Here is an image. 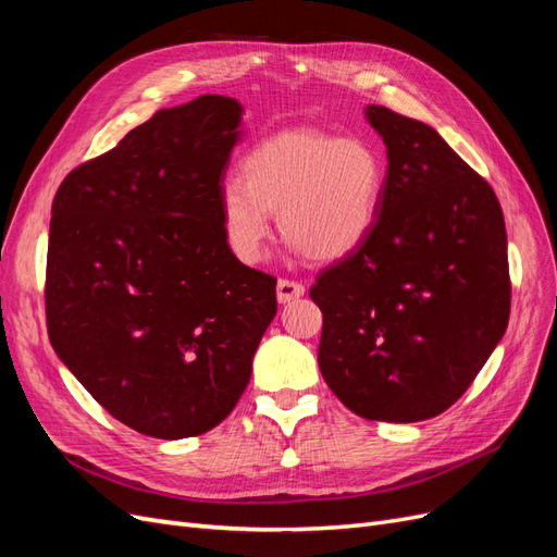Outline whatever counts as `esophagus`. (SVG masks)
Here are the masks:
<instances>
[{"label": "esophagus", "instance_id": "1", "mask_svg": "<svg viewBox=\"0 0 557 557\" xmlns=\"http://www.w3.org/2000/svg\"><path fill=\"white\" fill-rule=\"evenodd\" d=\"M301 295H305V285L297 283V281L281 278V281L276 283V299L281 301V305H288V301L299 299Z\"/></svg>", "mask_w": 557, "mask_h": 557}]
</instances>
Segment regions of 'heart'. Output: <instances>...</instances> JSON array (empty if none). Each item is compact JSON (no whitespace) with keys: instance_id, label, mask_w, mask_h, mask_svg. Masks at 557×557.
Returning <instances> with one entry per match:
<instances>
[{"instance_id":"1","label":"heart","mask_w":557,"mask_h":557,"mask_svg":"<svg viewBox=\"0 0 557 557\" xmlns=\"http://www.w3.org/2000/svg\"><path fill=\"white\" fill-rule=\"evenodd\" d=\"M385 160L362 137L320 129L281 132L242 160V178H230L218 197L227 250L242 264H260L278 232L311 262L352 256L372 234L385 193Z\"/></svg>"}]
</instances>
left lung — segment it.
I'll list each match as a JSON object with an SVG mask.
<instances>
[{
	"mask_svg": "<svg viewBox=\"0 0 557 557\" xmlns=\"http://www.w3.org/2000/svg\"><path fill=\"white\" fill-rule=\"evenodd\" d=\"M387 176L369 239L315 278L318 367L367 420L446 411L509 325L507 227L487 185L434 127L367 107Z\"/></svg>",
	"mask_w": 557,
	"mask_h": 557,
	"instance_id": "left-lung-1",
	"label": "left lung"
}]
</instances>
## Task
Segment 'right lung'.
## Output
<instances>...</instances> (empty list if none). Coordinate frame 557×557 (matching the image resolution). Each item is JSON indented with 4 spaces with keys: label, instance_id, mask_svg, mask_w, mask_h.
<instances>
[{
    "label": "right lung",
    "instance_id": "obj_1",
    "mask_svg": "<svg viewBox=\"0 0 557 557\" xmlns=\"http://www.w3.org/2000/svg\"><path fill=\"white\" fill-rule=\"evenodd\" d=\"M242 115L221 95L162 109L53 199L48 339L115 420L156 440L223 423L276 315V278L234 260L218 213Z\"/></svg>",
    "mask_w": 557,
    "mask_h": 557
}]
</instances>
